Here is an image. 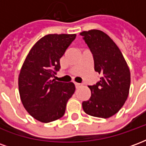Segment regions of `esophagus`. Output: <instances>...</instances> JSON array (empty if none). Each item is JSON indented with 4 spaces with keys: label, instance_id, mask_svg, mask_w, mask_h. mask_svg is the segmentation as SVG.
Returning a JSON list of instances; mask_svg holds the SVG:
<instances>
[{
    "label": "esophagus",
    "instance_id": "esophagus-1",
    "mask_svg": "<svg viewBox=\"0 0 146 146\" xmlns=\"http://www.w3.org/2000/svg\"><path fill=\"white\" fill-rule=\"evenodd\" d=\"M75 86H76V88H79L81 87V84H78V83H75Z\"/></svg>",
    "mask_w": 146,
    "mask_h": 146
}]
</instances>
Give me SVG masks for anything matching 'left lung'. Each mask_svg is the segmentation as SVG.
<instances>
[{"label":"left lung","mask_w":146,"mask_h":146,"mask_svg":"<svg viewBox=\"0 0 146 146\" xmlns=\"http://www.w3.org/2000/svg\"><path fill=\"white\" fill-rule=\"evenodd\" d=\"M80 34L93 54L95 70L101 75L98 82L88 86L92 95L83 102V110L90 116L109 118L122 108L127 98L130 70L119 48L106 33L91 30Z\"/></svg>","instance_id":"1"}]
</instances>
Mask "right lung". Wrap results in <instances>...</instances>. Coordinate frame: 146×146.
<instances>
[{
  "mask_svg": "<svg viewBox=\"0 0 146 146\" xmlns=\"http://www.w3.org/2000/svg\"><path fill=\"white\" fill-rule=\"evenodd\" d=\"M76 34H48L27 54L19 76V91L24 108L34 119L49 123L63 116L75 92L72 82L52 80L60 69L59 60Z\"/></svg>",
  "mask_w": 146,
  "mask_h": 146,
  "instance_id": "add662e5",
  "label": "right lung"
}]
</instances>
